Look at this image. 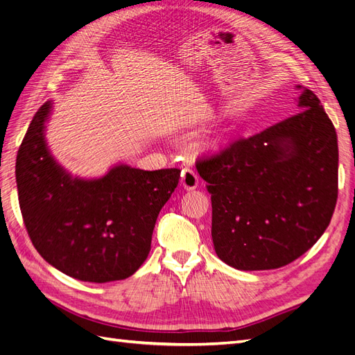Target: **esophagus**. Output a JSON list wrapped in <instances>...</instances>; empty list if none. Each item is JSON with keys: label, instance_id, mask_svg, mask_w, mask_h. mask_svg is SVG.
I'll list each match as a JSON object with an SVG mask.
<instances>
[{"label": "esophagus", "instance_id": "esophagus-1", "mask_svg": "<svg viewBox=\"0 0 355 355\" xmlns=\"http://www.w3.org/2000/svg\"><path fill=\"white\" fill-rule=\"evenodd\" d=\"M180 184L184 185L187 189H194L198 185V176L192 168H184L182 170L180 176Z\"/></svg>", "mask_w": 355, "mask_h": 355}]
</instances>
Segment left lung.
<instances>
[{
    "mask_svg": "<svg viewBox=\"0 0 355 355\" xmlns=\"http://www.w3.org/2000/svg\"><path fill=\"white\" fill-rule=\"evenodd\" d=\"M297 106L299 114L196 163L211 194L214 250L237 270L293 262L317 243L335 211V125L311 90H302Z\"/></svg>",
    "mask_w": 355,
    "mask_h": 355,
    "instance_id": "obj_1",
    "label": "left lung"
}]
</instances>
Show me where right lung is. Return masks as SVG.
<instances>
[{
	"label": "right lung",
	"instance_id": "add662e5",
	"mask_svg": "<svg viewBox=\"0 0 355 355\" xmlns=\"http://www.w3.org/2000/svg\"><path fill=\"white\" fill-rule=\"evenodd\" d=\"M46 102L32 118L16 158L19 206L44 259L72 278L108 283L133 275L151 250L159 210L179 184V168L115 166L101 179H72L49 153Z\"/></svg>",
	"mask_w": 355,
	"mask_h": 355
}]
</instances>
